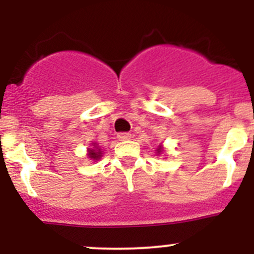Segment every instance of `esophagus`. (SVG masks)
Wrapping results in <instances>:
<instances>
[{"instance_id":"34e87169","label":"esophagus","mask_w":254,"mask_h":254,"mask_svg":"<svg viewBox=\"0 0 254 254\" xmlns=\"http://www.w3.org/2000/svg\"><path fill=\"white\" fill-rule=\"evenodd\" d=\"M130 137H131V134H129V132H119V134H118V139H119L120 141H127Z\"/></svg>"}]
</instances>
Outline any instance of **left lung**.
Listing matches in <instances>:
<instances>
[{
	"instance_id": "obj_1",
	"label": "left lung",
	"mask_w": 254,
	"mask_h": 254,
	"mask_svg": "<svg viewBox=\"0 0 254 254\" xmlns=\"http://www.w3.org/2000/svg\"><path fill=\"white\" fill-rule=\"evenodd\" d=\"M157 152H158V153H161V147H160V148H157Z\"/></svg>"
}]
</instances>
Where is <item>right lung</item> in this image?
Instances as JSON below:
<instances>
[{
    "instance_id": "right-lung-1",
    "label": "right lung",
    "mask_w": 254,
    "mask_h": 254,
    "mask_svg": "<svg viewBox=\"0 0 254 254\" xmlns=\"http://www.w3.org/2000/svg\"><path fill=\"white\" fill-rule=\"evenodd\" d=\"M94 146H96V145H94ZM88 155H89V158H93V160H98V158L102 156V153H101V150H98V147H96V148H91V150L88 151Z\"/></svg>"
}]
</instances>
